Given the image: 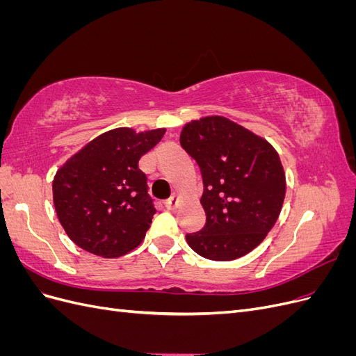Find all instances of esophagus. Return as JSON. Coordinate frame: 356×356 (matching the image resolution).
I'll return each mask as SVG.
<instances>
[{
	"mask_svg": "<svg viewBox=\"0 0 356 356\" xmlns=\"http://www.w3.org/2000/svg\"><path fill=\"white\" fill-rule=\"evenodd\" d=\"M177 204H178V197H177V196H172L170 199H168V200L165 202V208L169 209V211H172V209L177 208Z\"/></svg>",
	"mask_w": 356,
	"mask_h": 356,
	"instance_id": "1",
	"label": "esophagus"
}]
</instances>
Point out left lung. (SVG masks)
<instances>
[{"label": "left lung", "mask_w": 356, "mask_h": 356, "mask_svg": "<svg viewBox=\"0 0 356 356\" xmlns=\"http://www.w3.org/2000/svg\"><path fill=\"white\" fill-rule=\"evenodd\" d=\"M179 144L200 169L207 213L203 229L186 234L187 243L215 261L251 252L272 230L285 199V174L275 148L220 115L187 123Z\"/></svg>", "instance_id": "obj_1"}]
</instances>
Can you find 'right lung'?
<instances>
[{"mask_svg":"<svg viewBox=\"0 0 356 356\" xmlns=\"http://www.w3.org/2000/svg\"><path fill=\"white\" fill-rule=\"evenodd\" d=\"M165 132L113 129L95 138L56 172L53 202L63 230L75 245L113 258L143 242L156 209L138 161Z\"/></svg>","mask_w":356,"mask_h":356,"instance_id":"obj_1","label":"right lung"}]
</instances>
